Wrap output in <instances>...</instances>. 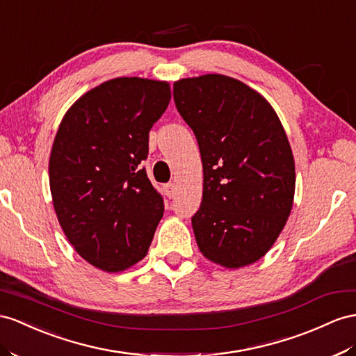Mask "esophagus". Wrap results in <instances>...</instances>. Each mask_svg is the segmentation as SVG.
Instances as JSON below:
<instances>
[{"label":"esophagus","mask_w":356,"mask_h":356,"mask_svg":"<svg viewBox=\"0 0 356 356\" xmlns=\"http://www.w3.org/2000/svg\"><path fill=\"white\" fill-rule=\"evenodd\" d=\"M165 194H167V197H170V198H175L176 197V194H177V186H176V184H167L165 185Z\"/></svg>","instance_id":"1"}]
</instances>
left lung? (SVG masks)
Listing matches in <instances>:
<instances>
[{
  "label": "left lung",
  "mask_w": 356,
  "mask_h": 356,
  "mask_svg": "<svg viewBox=\"0 0 356 356\" xmlns=\"http://www.w3.org/2000/svg\"><path fill=\"white\" fill-rule=\"evenodd\" d=\"M203 162V200L191 218L203 256L242 268L270 250L293 204L295 161L284 129L257 91L224 75L172 86Z\"/></svg>",
  "instance_id": "8db88e82"
}]
</instances>
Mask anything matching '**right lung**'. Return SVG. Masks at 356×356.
<instances>
[{
    "label": "right lung",
    "mask_w": 356,
    "mask_h": 356,
    "mask_svg": "<svg viewBox=\"0 0 356 356\" xmlns=\"http://www.w3.org/2000/svg\"><path fill=\"white\" fill-rule=\"evenodd\" d=\"M170 99L162 81L115 78L78 99L58 127L49 159L54 209L69 242L99 269L124 270L149 251L163 198L141 162Z\"/></svg>",
    "instance_id": "right-lung-1"
}]
</instances>
